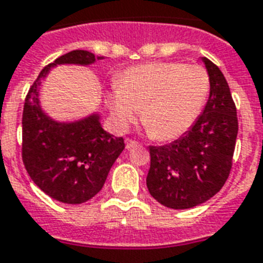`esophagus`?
<instances>
[{
  "instance_id": "esophagus-1",
  "label": "esophagus",
  "mask_w": 263,
  "mask_h": 263,
  "mask_svg": "<svg viewBox=\"0 0 263 263\" xmlns=\"http://www.w3.org/2000/svg\"><path fill=\"white\" fill-rule=\"evenodd\" d=\"M136 146H139V143L136 142L135 139H127V140H125V147H127V148H134V147Z\"/></svg>"
}]
</instances>
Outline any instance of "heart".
<instances>
[{
    "mask_svg": "<svg viewBox=\"0 0 263 263\" xmlns=\"http://www.w3.org/2000/svg\"><path fill=\"white\" fill-rule=\"evenodd\" d=\"M209 90V76L200 65L154 62L125 70L109 93L115 123L127 129L142 109V124L158 140H172L192 127Z\"/></svg>",
    "mask_w": 263,
    "mask_h": 263,
    "instance_id": "heart-1",
    "label": "heart"
}]
</instances>
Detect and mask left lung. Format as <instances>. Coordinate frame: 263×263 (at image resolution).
<instances>
[{"label": "left lung", "mask_w": 263, "mask_h": 263, "mask_svg": "<svg viewBox=\"0 0 263 263\" xmlns=\"http://www.w3.org/2000/svg\"><path fill=\"white\" fill-rule=\"evenodd\" d=\"M209 98L193 127L174 142L150 146L148 192L162 205L193 208L220 191L232 167L238 135L236 106L223 72L204 58Z\"/></svg>", "instance_id": "1"}]
</instances>
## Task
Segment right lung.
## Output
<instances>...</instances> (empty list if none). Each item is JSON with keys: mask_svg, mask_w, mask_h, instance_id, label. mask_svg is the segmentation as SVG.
Segmentation results:
<instances>
[{"mask_svg": "<svg viewBox=\"0 0 263 263\" xmlns=\"http://www.w3.org/2000/svg\"><path fill=\"white\" fill-rule=\"evenodd\" d=\"M96 59L102 58L83 50L62 55L40 71L25 97L23 162L32 181L65 204H81L101 191L110 167L124 150V139L104 131L97 115L70 124L51 120L40 109L37 91L52 66L90 65Z\"/></svg>", "mask_w": 263, "mask_h": 263, "instance_id": "1", "label": "right lung"}]
</instances>
